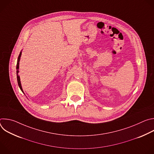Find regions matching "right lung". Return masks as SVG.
<instances>
[{"instance_id":"1","label":"right lung","mask_w":154,"mask_h":154,"mask_svg":"<svg viewBox=\"0 0 154 154\" xmlns=\"http://www.w3.org/2000/svg\"><path fill=\"white\" fill-rule=\"evenodd\" d=\"M21 54H22V51H20L19 55V57H18V58H17V64H16V73H17V83H18V85H19V88L20 89V90L22 91V92H23L24 94V91H23V88H22V86H21V83H20V77L18 74L19 73V61H20V57H21Z\"/></svg>"}]
</instances>
